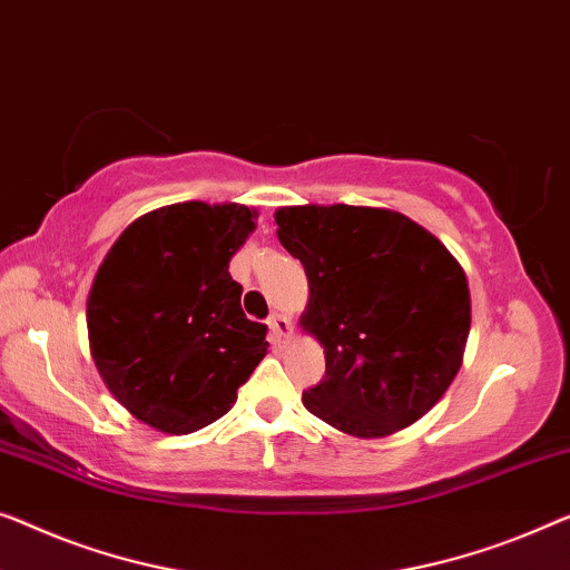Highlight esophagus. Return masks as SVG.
Instances as JSON below:
<instances>
[{"instance_id":"esophagus-1","label":"esophagus","mask_w":570,"mask_h":570,"mask_svg":"<svg viewBox=\"0 0 570 570\" xmlns=\"http://www.w3.org/2000/svg\"><path fill=\"white\" fill-rule=\"evenodd\" d=\"M269 332H272V340H275V342H283L285 336H291L293 334L291 316H283V313H272V316H269Z\"/></svg>"}]
</instances>
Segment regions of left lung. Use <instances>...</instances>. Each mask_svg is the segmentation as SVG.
Returning a JSON list of instances; mask_svg holds the SVG:
<instances>
[{"instance_id": "1", "label": "left lung", "mask_w": 570, "mask_h": 570, "mask_svg": "<svg viewBox=\"0 0 570 570\" xmlns=\"http://www.w3.org/2000/svg\"><path fill=\"white\" fill-rule=\"evenodd\" d=\"M277 238L308 277L301 324L326 354L303 406L352 436L422 419L455 381L470 332L463 267L426 228L383 208L295 205Z\"/></svg>"}]
</instances>
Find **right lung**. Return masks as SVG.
<instances>
[{
	"label": "right lung",
	"instance_id": "1",
	"mask_svg": "<svg viewBox=\"0 0 570 570\" xmlns=\"http://www.w3.org/2000/svg\"><path fill=\"white\" fill-rule=\"evenodd\" d=\"M246 205L177 203L122 230L87 301L89 350L115 399L167 434L208 426L267 354L228 262L254 230Z\"/></svg>",
	"mask_w": 570,
	"mask_h": 570
}]
</instances>
